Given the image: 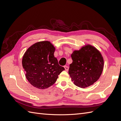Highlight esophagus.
Here are the masks:
<instances>
[{
  "label": "esophagus",
  "instance_id": "esophagus-1",
  "mask_svg": "<svg viewBox=\"0 0 121 121\" xmlns=\"http://www.w3.org/2000/svg\"><path fill=\"white\" fill-rule=\"evenodd\" d=\"M64 68H65V71H68L69 68L68 66H67V65H65V66H64Z\"/></svg>",
  "mask_w": 121,
  "mask_h": 121
}]
</instances>
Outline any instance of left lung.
Returning <instances> with one entry per match:
<instances>
[{
    "label": "left lung",
    "instance_id": "1",
    "mask_svg": "<svg viewBox=\"0 0 121 121\" xmlns=\"http://www.w3.org/2000/svg\"><path fill=\"white\" fill-rule=\"evenodd\" d=\"M73 62L69 74L75 85L84 88L96 82L101 76L104 61L100 52L93 46L87 45L71 54Z\"/></svg>",
    "mask_w": 121,
    "mask_h": 121
}]
</instances>
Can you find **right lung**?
I'll return each instance as SVG.
<instances>
[{"instance_id":"add662e5","label":"right lung","mask_w":121,"mask_h":121,"mask_svg":"<svg viewBox=\"0 0 121 121\" xmlns=\"http://www.w3.org/2000/svg\"><path fill=\"white\" fill-rule=\"evenodd\" d=\"M55 47L49 41L34 44L27 50L22 59L26 77L32 85L44 89L56 82L58 75L65 68L54 56Z\"/></svg>"}]
</instances>
